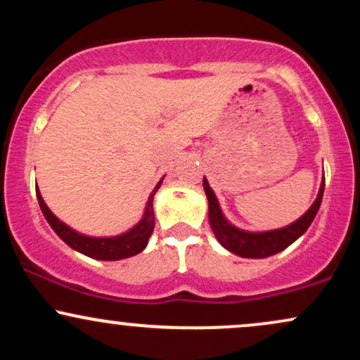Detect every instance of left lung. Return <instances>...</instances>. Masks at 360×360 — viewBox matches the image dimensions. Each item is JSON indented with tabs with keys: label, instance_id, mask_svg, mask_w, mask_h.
Segmentation results:
<instances>
[{
	"label": "left lung",
	"instance_id": "8db88e82",
	"mask_svg": "<svg viewBox=\"0 0 360 360\" xmlns=\"http://www.w3.org/2000/svg\"><path fill=\"white\" fill-rule=\"evenodd\" d=\"M203 188L206 198H208L210 226H212L217 240L226 250L233 252L235 255H240V257L247 259H264L284 250L307 232L308 226L315 220L318 210H320L325 189V177L320 184V191H318L316 200L313 201V205L309 206V210L303 217L292 221L291 225L283 226V229L278 230H267V232H247V230H242L238 226L232 225V223L226 220L225 214H223L220 203H218L213 189L210 188L206 177H203Z\"/></svg>",
	"mask_w": 360,
	"mask_h": 360
}]
</instances>
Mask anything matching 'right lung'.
<instances>
[{
    "instance_id": "1",
    "label": "right lung",
    "mask_w": 360,
    "mask_h": 360,
    "mask_svg": "<svg viewBox=\"0 0 360 360\" xmlns=\"http://www.w3.org/2000/svg\"><path fill=\"white\" fill-rule=\"evenodd\" d=\"M162 179L157 183L154 191H152L150 196H148L142 220H140L135 226H131L130 230H127L125 233L115 235V237H89V235L76 232V230H72L71 226L65 225L64 221H60L59 218L49 210V206L45 205L42 194L39 191V186H37L35 191H37V200H39L40 210H42L45 220H47L49 225L52 226L53 232L59 235L62 240L68 243L71 249L81 252V254L88 255L91 259L120 260V259L131 257V255H137L147 247L148 238H150L152 230H154V225H155L154 196L157 189H159L160 184H162Z\"/></svg>"
}]
</instances>
